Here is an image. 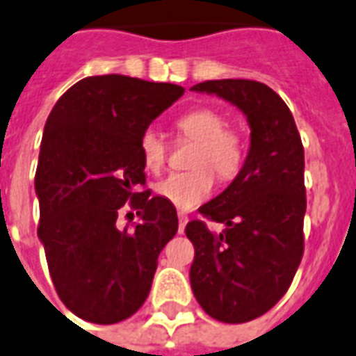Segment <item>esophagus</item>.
Returning a JSON list of instances; mask_svg holds the SVG:
<instances>
[{"mask_svg": "<svg viewBox=\"0 0 356 356\" xmlns=\"http://www.w3.org/2000/svg\"><path fill=\"white\" fill-rule=\"evenodd\" d=\"M186 222H188V217H186L185 213H179V234H183V232H185Z\"/></svg>", "mask_w": 356, "mask_h": 356, "instance_id": "1", "label": "esophagus"}]
</instances>
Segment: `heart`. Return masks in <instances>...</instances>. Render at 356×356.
Instances as JSON below:
<instances>
[{
    "instance_id": "obj_1",
    "label": "heart",
    "mask_w": 356,
    "mask_h": 356,
    "mask_svg": "<svg viewBox=\"0 0 356 356\" xmlns=\"http://www.w3.org/2000/svg\"><path fill=\"white\" fill-rule=\"evenodd\" d=\"M226 118L215 109H194L177 118L175 128L179 138L196 143L191 156L194 170L186 173H171L156 185V194L177 209H194L209 198L218 179L230 181L238 175L243 162V139L238 131L226 128ZM141 156L147 170L158 171L165 162L168 147L164 138L154 130H145L139 141Z\"/></svg>"
}]
</instances>
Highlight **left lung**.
<instances>
[{
    "mask_svg": "<svg viewBox=\"0 0 356 356\" xmlns=\"http://www.w3.org/2000/svg\"><path fill=\"white\" fill-rule=\"evenodd\" d=\"M194 92L222 97L243 113L251 147L225 192L198 211L226 226L213 234L204 220L186 225L194 245L191 285L209 317L238 325L270 312L289 291L304 254V147L291 109L259 81L220 79Z\"/></svg>",
    "mask_w": 356,
    "mask_h": 356,
    "instance_id": "left-lung-1",
    "label": "left lung"
}]
</instances>
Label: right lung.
<instances>
[{
  "instance_id": "1",
  "label": "right lung",
  "mask_w": 356,
  "mask_h": 356,
  "mask_svg": "<svg viewBox=\"0 0 356 356\" xmlns=\"http://www.w3.org/2000/svg\"><path fill=\"white\" fill-rule=\"evenodd\" d=\"M185 88L126 75L79 81L47 118L35 192L38 236L58 296L77 317L115 325L143 305L158 254L179 228L170 202L139 191V149L152 120ZM129 202L142 222L120 231Z\"/></svg>"
}]
</instances>
